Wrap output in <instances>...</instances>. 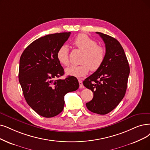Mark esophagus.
Returning a JSON list of instances; mask_svg holds the SVG:
<instances>
[{
	"mask_svg": "<svg viewBox=\"0 0 150 150\" xmlns=\"http://www.w3.org/2000/svg\"><path fill=\"white\" fill-rule=\"evenodd\" d=\"M79 81V88H83V83H82V81L81 79H78Z\"/></svg>",
	"mask_w": 150,
	"mask_h": 150,
	"instance_id": "esophagus-1",
	"label": "esophagus"
}]
</instances>
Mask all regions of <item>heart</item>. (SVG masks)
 <instances>
[{"label": "heart", "instance_id": "obj_1", "mask_svg": "<svg viewBox=\"0 0 150 150\" xmlns=\"http://www.w3.org/2000/svg\"><path fill=\"white\" fill-rule=\"evenodd\" d=\"M73 44L83 52L81 60V64L72 66L66 69V73L76 77H82L88 73L90 69L96 71L101 68L105 60V51L103 47L98 45L97 42L86 34H81L76 38ZM57 58L62 64L65 67L69 66V52L67 45H63L59 48Z\"/></svg>", "mask_w": 150, "mask_h": 150}]
</instances>
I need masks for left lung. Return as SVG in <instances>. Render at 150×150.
I'll list each match as a JSON object with an SVG mask.
<instances>
[{"label": "left lung", "mask_w": 150, "mask_h": 150, "mask_svg": "<svg viewBox=\"0 0 150 150\" xmlns=\"http://www.w3.org/2000/svg\"><path fill=\"white\" fill-rule=\"evenodd\" d=\"M105 44L106 53L101 68L83 81V84L93 93L86 103L87 109L98 115L109 113L121 102L126 92L130 68L119 41L99 32Z\"/></svg>", "instance_id": "8db88e82"}]
</instances>
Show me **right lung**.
I'll use <instances>...</instances> for the list:
<instances>
[{"label": "right lung", "instance_id": "obj_1", "mask_svg": "<svg viewBox=\"0 0 150 150\" xmlns=\"http://www.w3.org/2000/svg\"><path fill=\"white\" fill-rule=\"evenodd\" d=\"M70 34L60 33L40 38L26 48L20 59L18 77L24 97L34 111L45 117L60 113L64 95L79 87L74 76L53 80L64 74L57 52Z\"/></svg>", "mask_w": 150, "mask_h": 150}]
</instances>
